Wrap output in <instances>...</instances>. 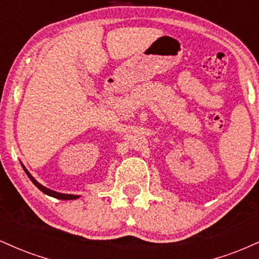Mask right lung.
Returning <instances> with one entry per match:
<instances>
[{
  "instance_id": "add662e5",
  "label": "right lung",
  "mask_w": 259,
  "mask_h": 259,
  "mask_svg": "<svg viewBox=\"0 0 259 259\" xmlns=\"http://www.w3.org/2000/svg\"><path fill=\"white\" fill-rule=\"evenodd\" d=\"M22 167H23V169H24V171H25V173H26V175H28V177H29V179H30V180L32 181V184H34V185L36 186L38 190H41V191H42L44 194H46V195H49V196H52V197H55V198H58V200H76V198H79V197H80L79 195H68V194H61V192L53 191V190H50V189H47V187H45V186L41 185L40 183H37V181L34 179V177H31V174L29 173L28 170H26L24 165L22 164Z\"/></svg>"
}]
</instances>
